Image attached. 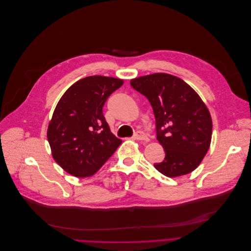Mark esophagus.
I'll list each match as a JSON object with an SVG mask.
<instances>
[{"label": "esophagus", "mask_w": 251, "mask_h": 251, "mask_svg": "<svg viewBox=\"0 0 251 251\" xmlns=\"http://www.w3.org/2000/svg\"><path fill=\"white\" fill-rule=\"evenodd\" d=\"M133 137H134L135 139H137V140H145V141L148 140V137L146 136V134H145L143 131H141V130L136 131V132L134 133Z\"/></svg>", "instance_id": "obj_1"}]
</instances>
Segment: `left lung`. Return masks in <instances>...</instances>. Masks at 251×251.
<instances>
[{"instance_id":"obj_1","label":"left lung","mask_w":251,"mask_h":251,"mask_svg":"<svg viewBox=\"0 0 251 251\" xmlns=\"http://www.w3.org/2000/svg\"><path fill=\"white\" fill-rule=\"evenodd\" d=\"M130 85L153 109L157 139L165 151L154 167L167 177L195 170L212 139V118L202 99L182 79L165 73L133 79Z\"/></svg>"}]
</instances>
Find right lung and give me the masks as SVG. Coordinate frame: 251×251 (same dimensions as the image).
Segmentation results:
<instances>
[{"instance_id": "1", "label": "right lung", "mask_w": 251, "mask_h": 251, "mask_svg": "<svg viewBox=\"0 0 251 251\" xmlns=\"http://www.w3.org/2000/svg\"><path fill=\"white\" fill-rule=\"evenodd\" d=\"M124 81L89 76L77 81L62 96L49 123L47 139L54 160L69 174H95L115 153L122 140L103 115L107 99Z\"/></svg>"}]
</instances>
